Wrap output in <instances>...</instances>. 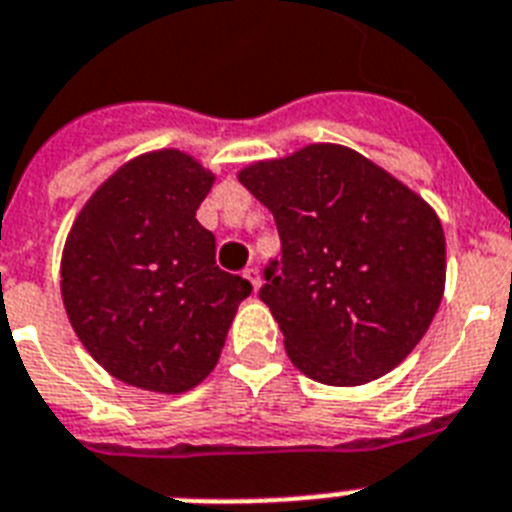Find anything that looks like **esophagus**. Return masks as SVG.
<instances>
[{
  "mask_svg": "<svg viewBox=\"0 0 512 512\" xmlns=\"http://www.w3.org/2000/svg\"><path fill=\"white\" fill-rule=\"evenodd\" d=\"M244 278H247L249 284H252V289H260V284H263V281H260V270L255 268V265H249V268H244Z\"/></svg>",
  "mask_w": 512,
  "mask_h": 512,
  "instance_id": "esophagus-1",
  "label": "esophagus"
}]
</instances>
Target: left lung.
Instances as JSON below:
<instances>
[{
  "instance_id": "8db88e82",
  "label": "left lung",
  "mask_w": 512,
  "mask_h": 512,
  "mask_svg": "<svg viewBox=\"0 0 512 512\" xmlns=\"http://www.w3.org/2000/svg\"><path fill=\"white\" fill-rule=\"evenodd\" d=\"M276 220L281 260L260 299L286 355L328 386H360L405 360L444 294V231L415 191L339 144H310L239 173Z\"/></svg>"
}]
</instances>
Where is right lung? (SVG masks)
<instances>
[{
    "instance_id": "add662e5",
    "label": "right lung",
    "mask_w": 512,
    "mask_h": 512,
    "mask_svg": "<svg viewBox=\"0 0 512 512\" xmlns=\"http://www.w3.org/2000/svg\"><path fill=\"white\" fill-rule=\"evenodd\" d=\"M215 176L178 149L115 170L78 213L60 289L89 355L123 384L181 394L205 381L247 278L215 265L197 210Z\"/></svg>"
}]
</instances>
